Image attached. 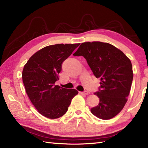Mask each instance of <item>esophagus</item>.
Instances as JSON below:
<instances>
[{"instance_id": "34e87169", "label": "esophagus", "mask_w": 148, "mask_h": 148, "mask_svg": "<svg viewBox=\"0 0 148 148\" xmlns=\"http://www.w3.org/2000/svg\"><path fill=\"white\" fill-rule=\"evenodd\" d=\"M80 93L82 94V95H89V92L87 91H84L83 92H80Z\"/></svg>"}]
</instances>
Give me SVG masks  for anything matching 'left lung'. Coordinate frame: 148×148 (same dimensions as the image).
<instances>
[{
	"label": "left lung",
	"instance_id": "obj_1",
	"mask_svg": "<svg viewBox=\"0 0 148 148\" xmlns=\"http://www.w3.org/2000/svg\"><path fill=\"white\" fill-rule=\"evenodd\" d=\"M74 56H83L94 75L101 79L95 95L99 98L98 106L91 109L97 118L108 120L122 110L127 101L133 81L131 61L113 45L99 41L82 43Z\"/></svg>",
	"mask_w": 148,
	"mask_h": 148
}]
</instances>
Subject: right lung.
Listing matches in <instances>:
<instances>
[{"instance_id":"obj_1","label":"right lung","mask_w":148,"mask_h":148,"mask_svg":"<svg viewBox=\"0 0 148 148\" xmlns=\"http://www.w3.org/2000/svg\"><path fill=\"white\" fill-rule=\"evenodd\" d=\"M79 44H59L42 48L25 65L22 79L31 102L39 112L48 119H55L68 110L71 99L78 95L74 89L55 85L59 80L62 63Z\"/></svg>"}]
</instances>
